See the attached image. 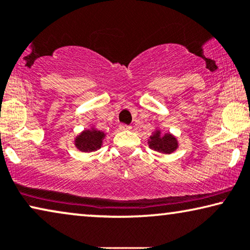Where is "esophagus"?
Returning <instances> with one entry per match:
<instances>
[{"label": "esophagus", "instance_id": "1", "mask_svg": "<svg viewBox=\"0 0 250 250\" xmlns=\"http://www.w3.org/2000/svg\"><path fill=\"white\" fill-rule=\"evenodd\" d=\"M132 126L131 125H120V129L121 130H131Z\"/></svg>", "mask_w": 250, "mask_h": 250}]
</instances>
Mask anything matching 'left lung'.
Instances as JSON below:
<instances>
[{"label": "left lung", "mask_w": 250, "mask_h": 250, "mask_svg": "<svg viewBox=\"0 0 250 250\" xmlns=\"http://www.w3.org/2000/svg\"><path fill=\"white\" fill-rule=\"evenodd\" d=\"M147 142L150 149L162 154H172L179 147L177 137L171 132L163 133L160 129L154 130Z\"/></svg>", "instance_id": "1"}]
</instances>
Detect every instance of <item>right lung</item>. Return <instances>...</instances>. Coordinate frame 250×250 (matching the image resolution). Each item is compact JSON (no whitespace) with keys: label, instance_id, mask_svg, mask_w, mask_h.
<instances>
[{"label":"right lung","instance_id":"add662e5","mask_svg":"<svg viewBox=\"0 0 250 250\" xmlns=\"http://www.w3.org/2000/svg\"><path fill=\"white\" fill-rule=\"evenodd\" d=\"M105 137H106V133L91 125L90 129L83 130L79 135H77L73 144L80 152L90 153L100 149L103 146Z\"/></svg>","mask_w":250,"mask_h":250}]
</instances>
